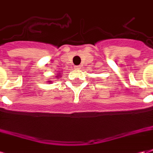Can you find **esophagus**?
I'll list each match as a JSON object with an SVG mask.
<instances>
[{
  "label": "esophagus",
  "mask_w": 153,
  "mask_h": 153,
  "mask_svg": "<svg viewBox=\"0 0 153 153\" xmlns=\"http://www.w3.org/2000/svg\"><path fill=\"white\" fill-rule=\"evenodd\" d=\"M74 68L76 69V70H80V69H81V66H75V67H74Z\"/></svg>",
  "instance_id": "obj_1"
}]
</instances>
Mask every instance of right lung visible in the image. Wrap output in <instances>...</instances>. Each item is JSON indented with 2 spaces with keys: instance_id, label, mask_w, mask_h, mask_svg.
<instances>
[{
  "instance_id": "add662e5",
  "label": "right lung",
  "mask_w": 153,
  "mask_h": 153,
  "mask_svg": "<svg viewBox=\"0 0 153 153\" xmlns=\"http://www.w3.org/2000/svg\"><path fill=\"white\" fill-rule=\"evenodd\" d=\"M48 82H51V81H48Z\"/></svg>"
}]
</instances>
